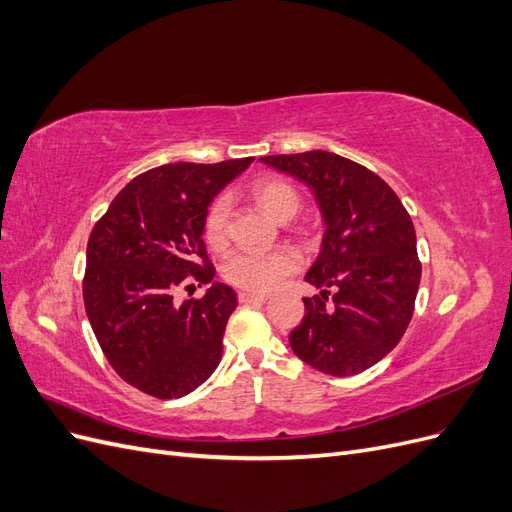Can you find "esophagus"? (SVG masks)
<instances>
[{"label":"esophagus","instance_id":"obj_1","mask_svg":"<svg viewBox=\"0 0 512 512\" xmlns=\"http://www.w3.org/2000/svg\"><path fill=\"white\" fill-rule=\"evenodd\" d=\"M269 294H256V292H239V303H265Z\"/></svg>","mask_w":512,"mask_h":512}]
</instances>
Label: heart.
<instances>
[{"mask_svg":"<svg viewBox=\"0 0 512 512\" xmlns=\"http://www.w3.org/2000/svg\"><path fill=\"white\" fill-rule=\"evenodd\" d=\"M252 196L256 203L271 213L277 220H288L301 207V196L294 185L280 177L260 179L254 183ZM228 213L230 205L226 196L211 200L203 218V237L213 250H222L228 243ZM301 258L292 247H277V250H237L232 252L222 265L224 280L241 290L269 292L280 286L288 275L299 269Z\"/></svg>","mask_w":512,"mask_h":512,"instance_id":"obj_1","label":"heart"}]
</instances>
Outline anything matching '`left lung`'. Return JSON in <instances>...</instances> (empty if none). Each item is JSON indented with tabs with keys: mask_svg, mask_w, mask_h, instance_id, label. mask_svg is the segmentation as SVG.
I'll return each mask as SVG.
<instances>
[{
	"mask_svg": "<svg viewBox=\"0 0 512 512\" xmlns=\"http://www.w3.org/2000/svg\"><path fill=\"white\" fill-rule=\"evenodd\" d=\"M314 190L327 232L305 280V316L290 333L301 361L346 378L376 365L404 337L421 284L410 213L391 185L331 151L260 158Z\"/></svg>",
	"mask_w": 512,
	"mask_h": 512,
	"instance_id": "left-lung-1",
	"label": "left lung"
}]
</instances>
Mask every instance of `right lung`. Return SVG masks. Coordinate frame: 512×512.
I'll return each instance as SVG.
<instances>
[{
    "label": "right lung",
    "mask_w": 512,
    "mask_h": 512,
    "mask_svg": "<svg viewBox=\"0 0 512 512\" xmlns=\"http://www.w3.org/2000/svg\"><path fill=\"white\" fill-rule=\"evenodd\" d=\"M252 162L151 168L115 196L91 230L85 312L106 361L134 389L177 399L220 365L235 290L215 282L205 297L183 303L175 292L213 280L203 241L205 211Z\"/></svg>",
    "instance_id": "obj_1"
}]
</instances>
